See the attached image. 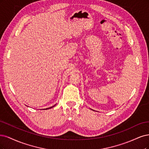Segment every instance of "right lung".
Segmentation results:
<instances>
[{"instance_id":"1","label":"right lung","mask_w":149,"mask_h":149,"mask_svg":"<svg viewBox=\"0 0 149 149\" xmlns=\"http://www.w3.org/2000/svg\"><path fill=\"white\" fill-rule=\"evenodd\" d=\"M56 105V104H55ZM55 105H54V106H52V107H50V108H46V109H50V108H52V107H54Z\"/></svg>"}]
</instances>
